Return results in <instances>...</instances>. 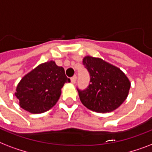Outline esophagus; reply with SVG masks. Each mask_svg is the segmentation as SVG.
Here are the masks:
<instances>
[{
  "mask_svg": "<svg viewBox=\"0 0 152 152\" xmlns=\"http://www.w3.org/2000/svg\"><path fill=\"white\" fill-rule=\"evenodd\" d=\"M76 80H77V76L76 75H74L71 78H70V81L72 82L73 84H75V82H76Z\"/></svg>",
  "mask_w": 152,
  "mask_h": 152,
  "instance_id": "1",
  "label": "esophagus"
}]
</instances>
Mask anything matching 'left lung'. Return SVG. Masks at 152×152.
Wrapping results in <instances>:
<instances>
[{"instance_id": "obj_1", "label": "left lung", "mask_w": 152, "mask_h": 152, "mask_svg": "<svg viewBox=\"0 0 152 152\" xmlns=\"http://www.w3.org/2000/svg\"><path fill=\"white\" fill-rule=\"evenodd\" d=\"M82 64L90 77L86 89H77L82 104L97 113H109L117 109L126 99L131 86L126 75L98 58L86 56Z\"/></svg>"}]
</instances>
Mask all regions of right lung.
Instances as JSON below:
<instances>
[{"label":"right lung","instance_id":"right-lung-1","mask_svg":"<svg viewBox=\"0 0 152 152\" xmlns=\"http://www.w3.org/2000/svg\"><path fill=\"white\" fill-rule=\"evenodd\" d=\"M70 82L63 67L50 61L26 75L19 82L15 95L22 109L31 113H41L56 104L61 89Z\"/></svg>","mask_w":152,"mask_h":152}]
</instances>
